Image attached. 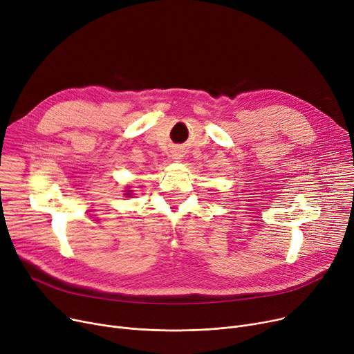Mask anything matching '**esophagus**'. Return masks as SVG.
Segmentation results:
<instances>
[{
  "label": "esophagus",
  "mask_w": 354,
  "mask_h": 354,
  "mask_svg": "<svg viewBox=\"0 0 354 354\" xmlns=\"http://www.w3.org/2000/svg\"><path fill=\"white\" fill-rule=\"evenodd\" d=\"M172 156L175 158V159H182V151L180 149H175V151H172Z\"/></svg>",
  "instance_id": "esophagus-1"
}]
</instances>
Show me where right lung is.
<instances>
[{"instance_id": "obj_1", "label": "right lung", "mask_w": 354, "mask_h": 354, "mask_svg": "<svg viewBox=\"0 0 354 354\" xmlns=\"http://www.w3.org/2000/svg\"><path fill=\"white\" fill-rule=\"evenodd\" d=\"M125 192H127V194H125V195H127V196H128V198H129V196H131V194H132V191H125Z\"/></svg>"}]
</instances>
